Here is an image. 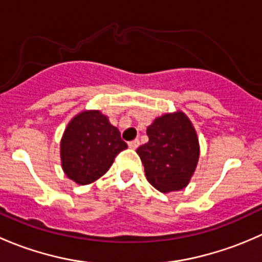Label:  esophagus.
<instances>
[{"instance_id":"obj_1","label":"esophagus","mask_w":262,"mask_h":262,"mask_svg":"<svg viewBox=\"0 0 262 262\" xmlns=\"http://www.w3.org/2000/svg\"><path fill=\"white\" fill-rule=\"evenodd\" d=\"M128 146H129V148H132V149H137V148H138V146H139V141H138V139H134V141L129 142Z\"/></svg>"}]
</instances>
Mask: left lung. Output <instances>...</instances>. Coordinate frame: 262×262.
Here are the masks:
<instances>
[{
    "mask_svg": "<svg viewBox=\"0 0 262 262\" xmlns=\"http://www.w3.org/2000/svg\"><path fill=\"white\" fill-rule=\"evenodd\" d=\"M147 136V143L137 149L147 180L161 192L184 189L199 160V142L187 116L178 112L157 118Z\"/></svg>",
    "mask_w": 262,
    "mask_h": 262,
    "instance_id": "8db88e82",
    "label": "left lung"
}]
</instances>
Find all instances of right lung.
Instances as JSON below:
<instances>
[{
	"label": "right lung",
	"mask_w": 262,
	"mask_h": 262,
	"mask_svg": "<svg viewBox=\"0 0 262 262\" xmlns=\"http://www.w3.org/2000/svg\"><path fill=\"white\" fill-rule=\"evenodd\" d=\"M120 132L100 112H83L71 120L60 142L66 175L80 185L91 184L112 167L115 157L126 149Z\"/></svg>",
	"instance_id": "1"
}]
</instances>
